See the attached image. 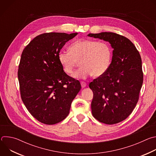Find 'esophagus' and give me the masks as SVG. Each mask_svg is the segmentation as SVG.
Masks as SVG:
<instances>
[{
  "instance_id": "esophagus-1",
  "label": "esophagus",
  "mask_w": 156,
  "mask_h": 156,
  "mask_svg": "<svg viewBox=\"0 0 156 156\" xmlns=\"http://www.w3.org/2000/svg\"><path fill=\"white\" fill-rule=\"evenodd\" d=\"M81 87L83 88V87H85L87 84H86V83L85 82L81 81Z\"/></svg>"
}]
</instances>
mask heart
<instances>
[{
  "instance_id": "heart-1",
  "label": "heart",
  "mask_w": 156,
  "mask_h": 156,
  "mask_svg": "<svg viewBox=\"0 0 156 156\" xmlns=\"http://www.w3.org/2000/svg\"><path fill=\"white\" fill-rule=\"evenodd\" d=\"M70 51H61L58 61L63 71L72 74L80 62L81 67L74 74L76 78L85 79L93 75L103 76L108 70L112 58V49L106 42L92 39H79L73 42Z\"/></svg>"
}]
</instances>
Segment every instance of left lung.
Returning <instances> with one entry per match:
<instances>
[{"instance_id": "1", "label": "left lung", "mask_w": 156, "mask_h": 156, "mask_svg": "<svg viewBox=\"0 0 156 156\" xmlns=\"http://www.w3.org/2000/svg\"><path fill=\"white\" fill-rule=\"evenodd\" d=\"M87 36L108 41L114 49L107 72L89 85L94 94L92 114L101 123H119L131 114L139 99L143 82L141 55L129 39L119 34L103 32Z\"/></svg>"}]
</instances>
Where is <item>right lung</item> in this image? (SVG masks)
Wrapping results in <instances>:
<instances>
[{
  "label": "right lung",
  "instance_id": "obj_1",
  "mask_svg": "<svg viewBox=\"0 0 156 156\" xmlns=\"http://www.w3.org/2000/svg\"><path fill=\"white\" fill-rule=\"evenodd\" d=\"M77 34L43 33L22 52L18 70L21 98L30 113L42 123L64 120L81 90L79 81L66 74L58 59L65 43Z\"/></svg>",
  "mask_w": 156,
  "mask_h": 156
}]
</instances>
